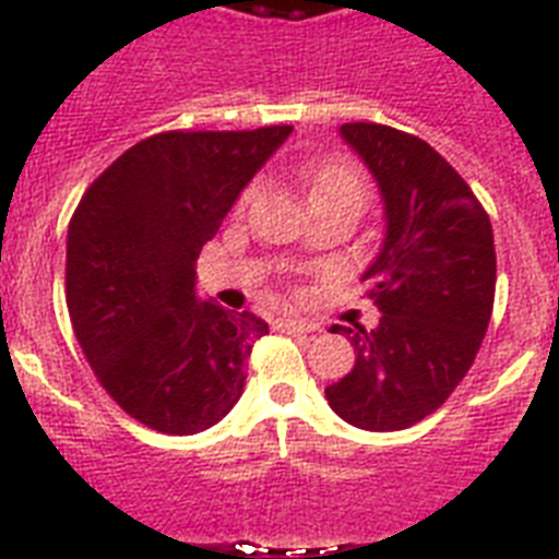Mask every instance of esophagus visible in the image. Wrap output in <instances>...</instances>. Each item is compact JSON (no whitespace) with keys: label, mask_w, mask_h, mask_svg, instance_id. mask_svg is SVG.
Listing matches in <instances>:
<instances>
[{"label":"esophagus","mask_w":559,"mask_h":559,"mask_svg":"<svg viewBox=\"0 0 559 559\" xmlns=\"http://www.w3.org/2000/svg\"><path fill=\"white\" fill-rule=\"evenodd\" d=\"M278 324H281V331L298 333V336H301V333H316V331H319V324L305 322V319H281Z\"/></svg>","instance_id":"esophagus-1"}]
</instances>
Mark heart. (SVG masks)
Wrapping results in <instances>:
<instances>
[{
	"label": "heart",
	"mask_w": 559,
	"mask_h": 559,
	"mask_svg": "<svg viewBox=\"0 0 559 559\" xmlns=\"http://www.w3.org/2000/svg\"><path fill=\"white\" fill-rule=\"evenodd\" d=\"M307 186H310V202L328 200H348L362 205L368 197V182L362 170L348 159H319L307 168ZM258 193V186H249L240 197V205L252 200Z\"/></svg>",
	"instance_id": "b5f03b06"
}]
</instances>
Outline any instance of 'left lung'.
Wrapping results in <instances>:
<instances>
[{
  "instance_id": "1",
  "label": "left lung",
  "mask_w": 559,
  "mask_h": 559,
  "mask_svg": "<svg viewBox=\"0 0 559 559\" xmlns=\"http://www.w3.org/2000/svg\"><path fill=\"white\" fill-rule=\"evenodd\" d=\"M380 188L385 237L362 275L380 324H333L357 362L324 397L342 420L397 432L443 406L485 340L496 296L490 217L459 170L424 139L385 124H342Z\"/></svg>"
}]
</instances>
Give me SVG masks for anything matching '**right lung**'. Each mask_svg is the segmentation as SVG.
Returning <instances> with one entry per match:
<instances>
[{
	"label": "right lung",
	"instance_id": "1",
	"mask_svg": "<svg viewBox=\"0 0 559 559\" xmlns=\"http://www.w3.org/2000/svg\"><path fill=\"white\" fill-rule=\"evenodd\" d=\"M289 124L133 144L69 223L66 305L83 357L139 424L193 435L231 412L270 324L197 298V258Z\"/></svg>",
	"mask_w": 559,
	"mask_h": 559
}]
</instances>
